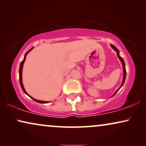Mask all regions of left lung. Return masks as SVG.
Here are the masks:
<instances>
[{
    "instance_id": "left-lung-1",
    "label": "left lung",
    "mask_w": 146,
    "mask_h": 146,
    "mask_svg": "<svg viewBox=\"0 0 146 146\" xmlns=\"http://www.w3.org/2000/svg\"><path fill=\"white\" fill-rule=\"evenodd\" d=\"M111 46V47L116 52V53H117V57H118V58L120 60V61H121V64H122V66H123V80H122V84H121V85L120 86V87L117 90V91L115 92L113 94V96H114L115 94H116L117 92H118V90L119 89L121 88V87H122V86L123 85V84H124V82H125V77H126V70H125V63H124V61H123V59L122 58H121L120 56H119V50H118V49L116 47H115L113 45H112V44H111L110 45Z\"/></svg>"
}]
</instances>
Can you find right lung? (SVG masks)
<instances>
[{
  "label": "right lung",
  "instance_id": "1",
  "mask_svg": "<svg viewBox=\"0 0 146 146\" xmlns=\"http://www.w3.org/2000/svg\"><path fill=\"white\" fill-rule=\"evenodd\" d=\"M33 48H32L30 49L25 54V57H24L23 60L21 62V64H20V68H19V81H20V84H21V88H22V89H23V90L24 92H25L27 95L29 96L30 98H31L33 99V100H35V102H38V103L46 104V103H48L49 102H48V101H42V100H36V99H35V98H33V97H31V96H29V94H28V93H27V92H26V90H25V88H24V86H23V78H22V72H23V65H24V63H25V60H26V57H27V55L28 54H29V52L30 51H31L32 50H33Z\"/></svg>",
  "mask_w": 146,
  "mask_h": 146
}]
</instances>
